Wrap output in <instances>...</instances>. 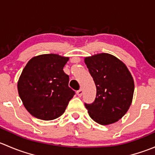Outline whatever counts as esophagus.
Returning <instances> with one entry per match:
<instances>
[{
	"label": "esophagus",
	"mask_w": 155,
	"mask_h": 155,
	"mask_svg": "<svg viewBox=\"0 0 155 155\" xmlns=\"http://www.w3.org/2000/svg\"><path fill=\"white\" fill-rule=\"evenodd\" d=\"M76 93H77L78 96L81 97V96H82V94H83V90H82V88L79 89V91H77V92H76Z\"/></svg>",
	"instance_id": "1"
}]
</instances>
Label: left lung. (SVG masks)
I'll return each mask as SVG.
<instances>
[{"label": "left lung", "instance_id": "obj_1", "mask_svg": "<svg viewBox=\"0 0 155 155\" xmlns=\"http://www.w3.org/2000/svg\"><path fill=\"white\" fill-rule=\"evenodd\" d=\"M97 87L95 101L85 104L89 116L102 125L117 122L131 105L134 81L125 64L112 54L99 53L84 59Z\"/></svg>", "mask_w": 155, "mask_h": 155}]
</instances>
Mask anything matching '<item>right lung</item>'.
Segmentation results:
<instances>
[{
    "mask_svg": "<svg viewBox=\"0 0 155 155\" xmlns=\"http://www.w3.org/2000/svg\"><path fill=\"white\" fill-rule=\"evenodd\" d=\"M68 57L57 54L34 56L18 79V92L23 105L35 118L50 121L65 112L74 91L68 86L69 76L63 68Z\"/></svg>",
    "mask_w": 155,
    "mask_h": 155,
    "instance_id": "add662e5",
    "label": "right lung"
}]
</instances>
